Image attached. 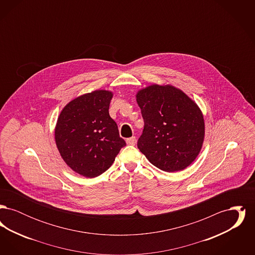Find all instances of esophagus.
<instances>
[{"label": "esophagus", "mask_w": 255, "mask_h": 255, "mask_svg": "<svg viewBox=\"0 0 255 255\" xmlns=\"http://www.w3.org/2000/svg\"><path fill=\"white\" fill-rule=\"evenodd\" d=\"M135 141H136L135 136H132V137H129V138L126 139V142H127V144H129V145H134V144H135Z\"/></svg>", "instance_id": "34e87169"}]
</instances>
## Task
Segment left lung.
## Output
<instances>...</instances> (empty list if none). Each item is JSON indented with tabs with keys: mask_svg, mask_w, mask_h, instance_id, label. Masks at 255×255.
Wrapping results in <instances>:
<instances>
[{
	"mask_svg": "<svg viewBox=\"0 0 255 255\" xmlns=\"http://www.w3.org/2000/svg\"><path fill=\"white\" fill-rule=\"evenodd\" d=\"M144 128L137 148L158 169L181 171L199 155L205 138L202 111L180 89L148 86L136 94Z\"/></svg>",
	"mask_w": 255,
	"mask_h": 255,
	"instance_id": "obj_1",
	"label": "left lung"
}]
</instances>
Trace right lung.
<instances>
[{
	"instance_id": "1",
	"label": "right lung",
	"mask_w": 255,
	"mask_h": 255,
	"mask_svg": "<svg viewBox=\"0 0 255 255\" xmlns=\"http://www.w3.org/2000/svg\"><path fill=\"white\" fill-rule=\"evenodd\" d=\"M113 93L97 90L69 102L55 126V142L69 167L86 178L109 168L122 147L116 122L110 117Z\"/></svg>"
}]
</instances>
